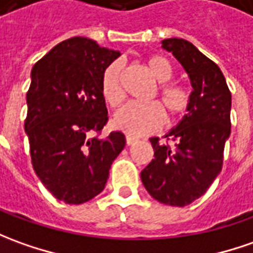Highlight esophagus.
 <instances>
[{"instance_id":"34e87169","label":"esophagus","mask_w":253,"mask_h":253,"mask_svg":"<svg viewBox=\"0 0 253 253\" xmlns=\"http://www.w3.org/2000/svg\"><path fill=\"white\" fill-rule=\"evenodd\" d=\"M137 141H138V138H135V137H131V135H127V137H126L127 145H133L134 142H137Z\"/></svg>"}]
</instances>
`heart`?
<instances>
[{"instance_id":"1","label":"heart","mask_w":253,"mask_h":253,"mask_svg":"<svg viewBox=\"0 0 253 253\" xmlns=\"http://www.w3.org/2000/svg\"><path fill=\"white\" fill-rule=\"evenodd\" d=\"M145 68L151 77L158 82L156 90L151 98L159 97L161 104H127L120 108L113 116V126L128 135H144L158 130L163 125L164 109L169 122H176L183 118L191 104L190 92L184 87L168 83L173 76V68L170 62L162 55H151L145 59ZM101 91L105 101L111 106L122 104L125 92L122 87V65L120 62H112L105 69L101 79Z\"/></svg>"}]
</instances>
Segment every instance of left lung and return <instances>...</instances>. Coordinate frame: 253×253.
Instances as JSON below:
<instances>
[{"label":"left lung","instance_id":"left-lung-1","mask_svg":"<svg viewBox=\"0 0 253 253\" xmlns=\"http://www.w3.org/2000/svg\"><path fill=\"white\" fill-rule=\"evenodd\" d=\"M162 48L188 75L191 104L177 126L165 134L166 142L149 138L154 159L141 171V181L161 204L181 208L202 197L220 173L231 131V92L219 66L190 41L166 39Z\"/></svg>","mask_w":253,"mask_h":253}]
</instances>
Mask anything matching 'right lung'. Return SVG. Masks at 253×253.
Returning a JSON list of instances; mask_svg holds the SVG:
<instances>
[{"label": "right lung", "mask_w": 253, "mask_h": 253, "mask_svg": "<svg viewBox=\"0 0 253 253\" xmlns=\"http://www.w3.org/2000/svg\"><path fill=\"white\" fill-rule=\"evenodd\" d=\"M119 56L97 41L73 37L32 69L25 130L33 169L48 191L69 205L104 190L111 165L126 145L122 131L92 137L108 122L102 73Z\"/></svg>", "instance_id": "obj_1"}]
</instances>
